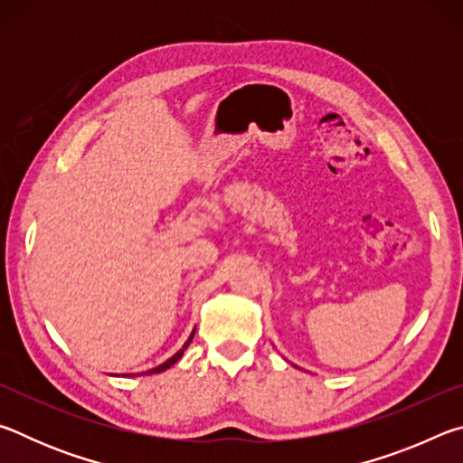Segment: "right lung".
Wrapping results in <instances>:
<instances>
[{
  "instance_id": "add662e5",
  "label": "right lung",
  "mask_w": 463,
  "mask_h": 463,
  "mask_svg": "<svg viewBox=\"0 0 463 463\" xmlns=\"http://www.w3.org/2000/svg\"><path fill=\"white\" fill-rule=\"evenodd\" d=\"M194 333H195V328H194V331H192V335H190V339H187V341L184 343V347H182V349H179L175 355H171V357L167 359V362H165V364H161V365H156V367H153V370H148V372H145V375H151V373H161V372H165V370H167V367H171V365H174V364H177V362H179V359H182V355H184V351H185L187 347H190V343H192V339H194ZM130 375H135V373H130ZM138 375H140V373H138Z\"/></svg>"
}]
</instances>
